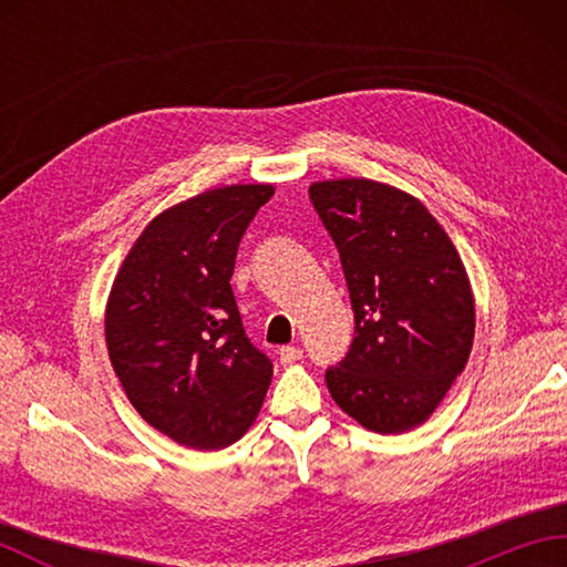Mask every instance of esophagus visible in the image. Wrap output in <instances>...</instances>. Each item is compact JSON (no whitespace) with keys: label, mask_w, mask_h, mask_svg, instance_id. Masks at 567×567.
Listing matches in <instances>:
<instances>
[{"label":"esophagus","mask_w":567,"mask_h":567,"mask_svg":"<svg viewBox=\"0 0 567 567\" xmlns=\"http://www.w3.org/2000/svg\"><path fill=\"white\" fill-rule=\"evenodd\" d=\"M299 360H302V348H299V346L280 348V363L282 365H295V363H299Z\"/></svg>","instance_id":"esophagus-1"}]
</instances>
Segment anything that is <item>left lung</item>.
Returning a JSON list of instances; mask_svg holds the SVG:
<instances>
[{
  "instance_id": "8db88e82",
  "label": "left lung",
  "mask_w": 567,
  "mask_h": 567,
  "mask_svg": "<svg viewBox=\"0 0 567 567\" xmlns=\"http://www.w3.org/2000/svg\"><path fill=\"white\" fill-rule=\"evenodd\" d=\"M311 202L339 248L355 339L327 384L375 433L429 421L475 339V297L451 236L409 192L368 177L319 179Z\"/></svg>"
}]
</instances>
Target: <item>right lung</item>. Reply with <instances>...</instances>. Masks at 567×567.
Here are the masks:
<instances>
[{"label":"right lung","instance_id":"add662e5","mask_svg":"<svg viewBox=\"0 0 567 567\" xmlns=\"http://www.w3.org/2000/svg\"><path fill=\"white\" fill-rule=\"evenodd\" d=\"M275 195L224 185L143 228L104 309L112 368L153 429L197 451L226 449L256 421L272 363L246 339L231 290L240 236Z\"/></svg>","mask_w":567,"mask_h":567}]
</instances>
